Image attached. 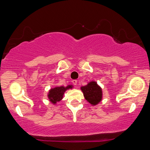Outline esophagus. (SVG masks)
Returning a JSON list of instances; mask_svg holds the SVG:
<instances>
[{
	"label": "esophagus",
	"instance_id": "obj_1",
	"mask_svg": "<svg viewBox=\"0 0 150 150\" xmlns=\"http://www.w3.org/2000/svg\"><path fill=\"white\" fill-rule=\"evenodd\" d=\"M72 83H73V84L74 85H77V80H73V81H72Z\"/></svg>",
	"mask_w": 150,
	"mask_h": 150
}]
</instances>
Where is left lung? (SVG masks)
I'll list each match as a JSON object with an SVG mask.
<instances>
[{
	"mask_svg": "<svg viewBox=\"0 0 150 150\" xmlns=\"http://www.w3.org/2000/svg\"><path fill=\"white\" fill-rule=\"evenodd\" d=\"M84 97L91 105H98L103 99V91L96 81H92L87 85L81 87Z\"/></svg>",
	"mask_w": 150,
	"mask_h": 150,
	"instance_id": "1",
	"label": "left lung"
}]
</instances>
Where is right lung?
I'll list each match as a JSON object with an SVG mask.
<instances>
[{"label": "right lung", "instance_id": "right-lung-1", "mask_svg": "<svg viewBox=\"0 0 150 150\" xmlns=\"http://www.w3.org/2000/svg\"><path fill=\"white\" fill-rule=\"evenodd\" d=\"M73 88L72 85H69L66 87L60 86V87H55L52 88L47 93V97L49 100L53 105H55L57 103L62 100L63 98V95L67 90L71 89Z\"/></svg>", "mask_w": 150, "mask_h": 150}]
</instances>
